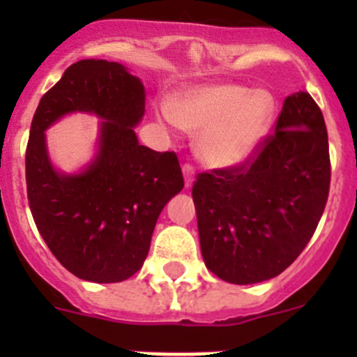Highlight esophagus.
<instances>
[{"instance_id": "34e87169", "label": "esophagus", "mask_w": 357, "mask_h": 357, "mask_svg": "<svg viewBox=\"0 0 357 357\" xmlns=\"http://www.w3.org/2000/svg\"><path fill=\"white\" fill-rule=\"evenodd\" d=\"M183 176H185L186 188H190V186L193 185V179H195V169H193V165L190 164L183 165Z\"/></svg>"}]
</instances>
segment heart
<instances>
[{
	"mask_svg": "<svg viewBox=\"0 0 357 357\" xmlns=\"http://www.w3.org/2000/svg\"><path fill=\"white\" fill-rule=\"evenodd\" d=\"M276 117V98L268 89L208 84L188 89L158 107V119L172 128L202 131L199 155L211 167L233 169L259 152Z\"/></svg>",
	"mask_w": 357,
	"mask_h": 357,
	"instance_id": "heart-1",
	"label": "heart"
}]
</instances>
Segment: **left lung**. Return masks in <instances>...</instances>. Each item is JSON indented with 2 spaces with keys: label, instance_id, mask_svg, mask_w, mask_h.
Wrapping results in <instances>:
<instances>
[{
  "label": "left lung",
  "instance_id": "1",
  "mask_svg": "<svg viewBox=\"0 0 357 357\" xmlns=\"http://www.w3.org/2000/svg\"><path fill=\"white\" fill-rule=\"evenodd\" d=\"M330 174L321 110L309 93H294L252 160L197 176L192 195L205 266L235 285L285 271L314 235Z\"/></svg>",
  "mask_w": 357,
  "mask_h": 357
}]
</instances>
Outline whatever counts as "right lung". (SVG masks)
<instances>
[{
	"mask_svg": "<svg viewBox=\"0 0 357 357\" xmlns=\"http://www.w3.org/2000/svg\"><path fill=\"white\" fill-rule=\"evenodd\" d=\"M102 119L97 155L81 173L56 172L44 131L63 114ZM145 86L124 66L79 60L39 102L25 152L27 199L52 254L86 282L117 283L135 275L150 250L162 208L185 186L174 152L136 138Z\"/></svg>",
	"mask_w": 357,
	"mask_h": 357,
	"instance_id": "right-lung-1",
	"label": "right lung"
}]
</instances>
